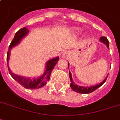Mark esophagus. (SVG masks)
Returning a JSON list of instances; mask_svg holds the SVG:
<instances>
[{"instance_id": "1", "label": "esophagus", "mask_w": 120, "mask_h": 120, "mask_svg": "<svg viewBox=\"0 0 120 120\" xmlns=\"http://www.w3.org/2000/svg\"><path fill=\"white\" fill-rule=\"evenodd\" d=\"M62 56L63 58H68V57H69V54L68 52H64L62 55Z\"/></svg>"}]
</instances>
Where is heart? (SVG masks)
<instances>
[{"label": "heart", "mask_w": 120, "mask_h": 120, "mask_svg": "<svg viewBox=\"0 0 120 120\" xmlns=\"http://www.w3.org/2000/svg\"><path fill=\"white\" fill-rule=\"evenodd\" d=\"M75 31L77 32V33H80V30L79 29V28H75Z\"/></svg>", "instance_id": "b5f03b06"}]
</instances>
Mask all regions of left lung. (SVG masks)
Returning a JSON list of instances; mask_svg holds the SVG:
<instances>
[{"mask_svg":"<svg viewBox=\"0 0 120 120\" xmlns=\"http://www.w3.org/2000/svg\"><path fill=\"white\" fill-rule=\"evenodd\" d=\"M100 42H101L102 43H103L104 44H105L107 47L108 49L109 48V41H108V38L105 37H101L100 38ZM68 68H69V63L68 64ZM70 74V79L71 80V83H70V87L71 88V89L75 92H76L80 94H89L92 92L94 90H95L96 89H98L99 87H100L101 86H102V85L104 84L105 82L106 81V79L108 78V75L106 76V78L104 79V80L102 81L101 83H100L99 84L95 85H94V86H91V87H82V86H79V85H77L75 83L73 82V81L72 80V76H71V73H69Z\"/></svg>","mask_w":120,"mask_h":120,"instance_id":"1","label":"left lung"}]
</instances>
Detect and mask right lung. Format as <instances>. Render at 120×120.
Returning <instances> with one entry per match:
<instances>
[{"instance_id": "obj_1", "label": "right lung", "mask_w": 120, "mask_h": 120, "mask_svg": "<svg viewBox=\"0 0 120 120\" xmlns=\"http://www.w3.org/2000/svg\"><path fill=\"white\" fill-rule=\"evenodd\" d=\"M28 32H29V30H28V28L25 27V28H22L20 29L15 33L14 38H13L12 41L10 44L9 47V50H8V54H7V63H8V64L9 63V59L10 54H11V52H10L11 50L12 49V47H14V46H16L18 44H19L21 39L23 37H25V36L28 33ZM59 60V57H57L49 60L47 62L46 65H45L46 69H45L44 73L40 77L34 78H32V79L19 76L18 75H16V74L12 73L10 70V68H9V64H8V70H9L10 75H11L12 78H14L17 82H18L19 84L21 85L22 87H24L27 89H39V88H41V87L45 86L47 83V82L49 80L51 72L57 64V62Z\"/></svg>"}]
</instances>
